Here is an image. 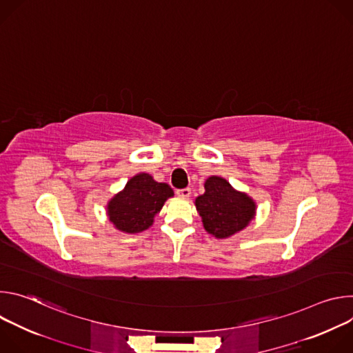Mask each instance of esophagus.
I'll list each match as a JSON object with an SVG mask.
<instances>
[{
	"mask_svg": "<svg viewBox=\"0 0 353 353\" xmlns=\"http://www.w3.org/2000/svg\"><path fill=\"white\" fill-rule=\"evenodd\" d=\"M176 194L181 198H188L191 195V190L190 188H183V190H177Z\"/></svg>",
	"mask_w": 353,
	"mask_h": 353,
	"instance_id": "34e87169",
	"label": "esophagus"
}]
</instances>
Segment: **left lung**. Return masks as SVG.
Listing matches in <instances>:
<instances>
[{
	"label": "left lung",
	"instance_id": "obj_1",
	"mask_svg": "<svg viewBox=\"0 0 353 353\" xmlns=\"http://www.w3.org/2000/svg\"><path fill=\"white\" fill-rule=\"evenodd\" d=\"M205 192L195 198L196 212L204 229L216 239H228L245 229L254 219L257 204L248 194L239 191L219 176L205 180Z\"/></svg>",
	"mask_w": 353,
	"mask_h": 353
}]
</instances>
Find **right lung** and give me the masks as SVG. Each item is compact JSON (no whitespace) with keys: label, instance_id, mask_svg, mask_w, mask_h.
Listing matches in <instances>:
<instances>
[{"label":"right lung","instance_id":"obj_1","mask_svg":"<svg viewBox=\"0 0 353 353\" xmlns=\"http://www.w3.org/2000/svg\"><path fill=\"white\" fill-rule=\"evenodd\" d=\"M173 195L169 184L155 181L148 173H138L109 199L106 214L117 230L139 233L154 225L155 216Z\"/></svg>","mask_w":353,"mask_h":353}]
</instances>
